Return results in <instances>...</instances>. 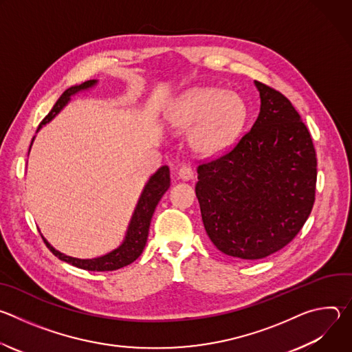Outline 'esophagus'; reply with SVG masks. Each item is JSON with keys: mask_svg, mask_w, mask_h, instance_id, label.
Returning a JSON list of instances; mask_svg holds the SVG:
<instances>
[{"mask_svg": "<svg viewBox=\"0 0 352 352\" xmlns=\"http://www.w3.org/2000/svg\"><path fill=\"white\" fill-rule=\"evenodd\" d=\"M178 177H179L181 179H184V181H189V179L193 177V171H192L190 166L182 164V166L179 167V170H178Z\"/></svg>", "mask_w": 352, "mask_h": 352, "instance_id": "34e87169", "label": "esophagus"}]
</instances>
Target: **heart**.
Segmentation results:
<instances>
[{
	"instance_id": "b5f03b06",
	"label": "heart",
	"mask_w": 352,
	"mask_h": 352,
	"mask_svg": "<svg viewBox=\"0 0 352 352\" xmlns=\"http://www.w3.org/2000/svg\"><path fill=\"white\" fill-rule=\"evenodd\" d=\"M246 121V104L235 91L216 87L193 89L178 97L166 113L167 125L189 132L195 153L219 157L234 146Z\"/></svg>"
}]
</instances>
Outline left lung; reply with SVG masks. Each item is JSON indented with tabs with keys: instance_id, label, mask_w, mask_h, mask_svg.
I'll return each instance as SVG.
<instances>
[{
	"instance_id": "1",
	"label": "left lung",
	"mask_w": 352,
	"mask_h": 352,
	"mask_svg": "<svg viewBox=\"0 0 352 352\" xmlns=\"http://www.w3.org/2000/svg\"><path fill=\"white\" fill-rule=\"evenodd\" d=\"M261 111L255 124L216 160L197 167L195 186L205 230L220 252L263 259L304 227L318 177L307 125L278 90L255 80Z\"/></svg>"
}]
</instances>
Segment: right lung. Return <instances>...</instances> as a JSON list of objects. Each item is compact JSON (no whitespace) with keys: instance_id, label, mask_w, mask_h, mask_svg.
<instances>
[{"instance_id":"add662e5","label":"right lung","mask_w":352,"mask_h":352,"mask_svg":"<svg viewBox=\"0 0 352 352\" xmlns=\"http://www.w3.org/2000/svg\"><path fill=\"white\" fill-rule=\"evenodd\" d=\"M96 83H97L96 79H90L80 85L67 89L61 94V97L57 100V103L54 104L52 111H50L45 116V118L41 121L37 131L43 125L52 121L69 103L72 96H75L76 93H79L82 90H87L90 87H93ZM33 140H34V138L32 139V143H33ZM32 143H30V147H32ZM29 152H30V148H29ZM168 188H170V170L167 166H163L146 182V185L140 193V197L138 200V205L133 210V214L131 217V221H129V226H128V230H126L122 243L117 249L111 250V252H109L103 256H98L94 259H78V258L67 256V255L58 252L57 249H54L52 245H50L43 235L41 236H43L47 248L52 250V252L58 259H61L72 266H76L79 269L89 270V272L118 270V269L135 262L143 252L146 241H147V235H148L150 221H152V216L155 213L157 204L160 202L162 196L166 193V190Z\"/></svg>"}]
</instances>
